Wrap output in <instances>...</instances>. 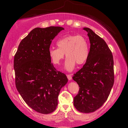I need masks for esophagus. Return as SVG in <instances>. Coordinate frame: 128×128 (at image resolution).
Returning <instances> with one entry per match:
<instances>
[{"mask_svg":"<svg viewBox=\"0 0 128 128\" xmlns=\"http://www.w3.org/2000/svg\"><path fill=\"white\" fill-rule=\"evenodd\" d=\"M67 78L69 80H72V76L71 74H67Z\"/></svg>","mask_w":128,"mask_h":128,"instance_id":"obj_1","label":"esophagus"}]
</instances>
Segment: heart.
<instances>
[{
  "instance_id": "heart-1",
  "label": "heart",
  "mask_w": 128,
  "mask_h": 128,
  "mask_svg": "<svg viewBox=\"0 0 128 128\" xmlns=\"http://www.w3.org/2000/svg\"><path fill=\"white\" fill-rule=\"evenodd\" d=\"M58 48H51L49 56L53 64L58 65L65 56L67 57L64 68L72 72L75 68L76 63L83 64L87 61L90 55L89 42L84 36L69 35L61 37L57 41Z\"/></svg>"
}]
</instances>
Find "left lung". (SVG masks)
I'll return each instance as SVG.
<instances>
[{
    "label": "left lung",
    "instance_id": "obj_1",
    "mask_svg": "<svg viewBox=\"0 0 128 128\" xmlns=\"http://www.w3.org/2000/svg\"><path fill=\"white\" fill-rule=\"evenodd\" d=\"M83 29L89 37L90 55L73 76L80 87L73 104L80 112L90 113L102 106L109 96L114 82V61L106 42L88 28Z\"/></svg>",
    "mask_w": 128,
    "mask_h": 128
}]
</instances>
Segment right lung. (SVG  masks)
I'll return each instance as SVG.
<instances>
[{"mask_svg": "<svg viewBox=\"0 0 128 128\" xmlns=\"http://www.w3.org/2000/svg\"><path fill=\"white\" fill-rule=\"evenodd\" d=\"M64 29L60 26L32 29L14 56L17 91L29 106L41 114L56 109L60 90L68 82L65 74L54 68L49 56L52 40Z\"/></svg>", "mask_w": 128, "mask_h": 128, "instance_id": "right-lung-1", "label": "right lung"}]
</instances>
